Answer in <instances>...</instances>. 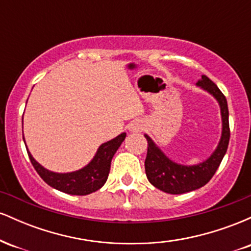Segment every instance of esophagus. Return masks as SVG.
<instances>
[{
    "mask_svg": "<svg viewBox=\"0 0 251 251\" xmlns=\"http://www.w3.org/2000/svg\"><path fill=\"white\" fill-rule=\"evenodd\" d=\"M143 128H144V126H143L142 123L134 122V123L131 124V127H129V131L134 132V133H137V132L143 131Z\"/></svg>",
    "mask_w": 251,
    "mask_h": 251,
    "instance_id": "obj_1",
    "label": "esophagus"
}]
</instances>
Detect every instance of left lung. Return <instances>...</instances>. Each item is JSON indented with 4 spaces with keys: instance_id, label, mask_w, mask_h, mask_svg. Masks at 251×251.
Wrapping results in <instances>:
<instances>
[{
    "instance_id": "left-lung-1",
    "label": "left lung",
    "mask_w": 251,
    "mask_h": 251,
    "mask_svg": "<svg viewBox=\"0 0 251 251\" xmlns=\"http://www.w3.org/2000/svg\"><path fill=\"white\" fill-rule=\"evenodd\" d=\"M197 86L209 92L221 107L222 137L217 149L206 160L197 165H181L169 159L153 140L145 134L148 140V154L145 159L146 177L152 185L166 194L180 195L194 191L205 185L217 171L226 154L230 139L229 109L224 94L206 75H201Z\"/></svg>"
}]
</instances>
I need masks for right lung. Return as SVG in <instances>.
Here are the masks:
<instances>
[{
	"label": "right lung",
	"mask_w": 251,
	"mask_h": 251,
	"mask_svg": "<svg viewBox=\"0 0 251 251\" xmlns=\"http://www.w3.org/2000/svg\"><path fill=\"white\" fill-rule=\"evenodd\" d=\"M125 137L126 133H122L114 139L101 144L89 164L77 171L68 172V174H56V172H51L50 170L45 169L34 159L28 150L27 152L34 169L48 185L59 190V191L65 192V194L85 196L96 192L97 190L102 188L103 184L106 183L109 169H111L112 158L117 150L119 149V146L122 145Z\"/></svg>",
	"instance_id": "obj_1"
}]
</instances>
